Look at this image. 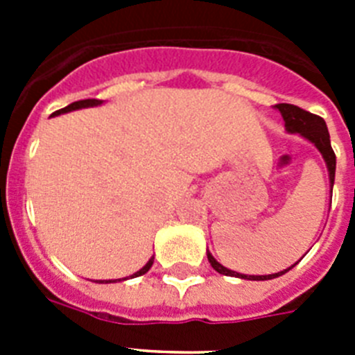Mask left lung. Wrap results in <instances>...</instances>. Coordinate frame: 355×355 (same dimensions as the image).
<instances>
[{
    "label": "left lung",
    "mask_w": 355,
    "mask_h": 355,
    "mask_svg": "<svg viewBox=\"0 0 355 355\" xmlns=\"http://www.w3.org/2000/svg\"><path fill=\"white\" fill-rule=\"evenodd\" d=\"M275 108L281 112L284 119V128H286L288 133H299L302 139L309 140L316 149L320 150V155L322 158L325 159V165H327L329 171V183H331V192L332 187H334V174H336V155H334V150L331 147V137H329V130L327 124L322 117L315 114H309L306 110L299 108V106L295 105H286V103H281V105H275ZM206 256H208V261L211 263V266L215 268L218 274L222 275H231V277H240V279H247V281H268V279H275L279 275L286 274L288 270H291L295 265L288 266L286 270L277 272V274H268V275H247V274H240V272L229 270L225 268L224 265L216 261L215 258L211 256L209 250H206Z\"/></svg>",
    "instance_id": "8db88e82"
}]
</instances>
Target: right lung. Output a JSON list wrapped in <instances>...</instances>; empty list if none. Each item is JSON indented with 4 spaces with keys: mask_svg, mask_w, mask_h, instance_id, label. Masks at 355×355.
Instances as JSON below:
<instances>
[{
    "mask_svg": "<svg viewBox=\"0 0 355 355\" xmlns=\"http://www.w3.org/2000/svg\"><path fill=\"white\" fill-rule=\"evenodd\" d=\"M103 105V101H99V99H81V101H76V103H71L69 106H65V108L62 110H56L55 114H53V117H56V115H62V114H67V112H74V110H81V108H90V106H99ZM153 263H155V256L149 259V261L146 263V265L140 268L139 272H135L133 275H130V277H124V279H108V281H96V283H117V281H126V279H133V277H139V275H144L149 272V268L153 266Z\"/></svg>",
    "mask_w": 355,
    "mask_h": 355,
    "instance_id": "add662e5",
    "label": "right lung"
}]
</instances>
